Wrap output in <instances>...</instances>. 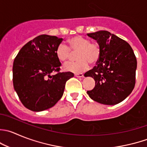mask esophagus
I'll list each match as a JSON object with an SVG mask.
<instances>
[{"label": "esophagus", "mask_w": 147, "mask_h": 147, "mask_svg": "<svg viewBox=\"0 0 147 147\" xmlns=\"http://www.w3.org/2000/svg\"><path fill=\"white\" fill-rule=\"evenodd\" d=\"M75 76L76 77V78H83V74H82V73H79V74H75Z\"/></svg>", "instance_id": "obj_1"}]
</instances>
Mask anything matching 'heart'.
Returning <instances> with one entry per match:
<instances>
[{"label": "heart", "mask_w": 147, "mask_h": 147, "mask_svg": "<svg viewBox=\"0 0 147 147\" xmlns=\"http://www.w3.org/2000/svg\"><path fill=\"white\" fill-rule=\"evenodd\" d=\"M68 43L69 47L65 44H59L55 51L57 58L62 62H66L71 57L72 52H78L76 55L78 61L65 64L64 66L65 70L80 73L87 70L90 64L94 65L98 63L101 55V49L98 43L90 42L89 39L81 36L70 38Z\"/></svg>", "instance_id": "b5f03b06"}]
</instances>
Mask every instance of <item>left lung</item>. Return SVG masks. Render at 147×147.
Listing matches in <instances>:
<instances>
[{"mask_svg": "<svg viewBox=\"0 0 147 147\" xmlns=\"http://www.w3.org/2000/svg\"><path fill=\"white\" fill-rule=\"evenodd\" d=\"M101 49L99 61L85 77L95 80V85L87 91L93 100L113 105L119 103L131 94L135 86L137 62L130 45L108 31L88 34Z\"/></svg>", "mask_w": 147, "mask_h": 147, "instance_id": "obj_1", "label": "left lung"}]
</instances>
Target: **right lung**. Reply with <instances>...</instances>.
<instances>
[{"instance_id": "1", "label": "right lung", "mask_w": 147, "mask_h": 147, "mask_svg": "<svg viewBox=\"0 0 147 147\" xmlns=\"http://www.w3.org/2000/svg\"><path fill=\"white\" fill-rule=\"evenodd\" d=\"M62 38L42 34L26 44L13 65V83L23 105L39 112L53 107L64 93L65 83L74 74L59 72L61 63L55 51Z\"/></svg>"}]
</instances>
